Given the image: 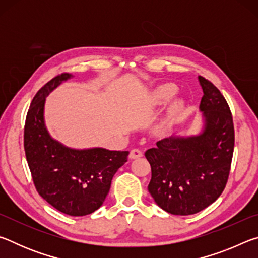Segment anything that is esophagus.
I'll return each instance as SVG.
<instances>
[{"mask_svg":"<svg viewBox=\"0 0 258 258\" xmlns=\"http://www.w3.org/2000/svg\"><path fill=\"white\" fill-rule=\"evenodd\" d=\"M140 157H142V151L139 150V149H132L130 152V158L131 159H137L140 158Z\"/></svg>","mask_w":258,"mask_h":258,"instance_id":"obj_1","label":"esophagus"}]
</instances>
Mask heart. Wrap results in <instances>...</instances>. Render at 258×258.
Instances as JSON below:
<instances>
[{"mask_svg": "<svg viewBox=\"0 0 258 258\" xmlns=\"http://www.w3.org/2000/svg\"><path fill=\"white\" fill-rule=\"evenodd\" d=\"M177 89L175 85L173 84H164L157 87V89L152 92L151 95V103L154 106H163L166 102H168L174 95L176 94ZM181 110V103L175 102L172 106L171 110H169V116L168 118H173L176 113Z\"/></svg>", "mask_w": 258, "mask_h": 258, "instance_id": "1", "label": "heart"}]
</instances>
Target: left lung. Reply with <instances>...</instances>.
Instances as JSON below:
<instances>
[{
  "instance_id": "obj_1",
  "label": "left lung",
  "mask_w": 258,
  "mask_h": 258,
  "mask_svg": "<svg viewBox=\"0 0 258 258\" xmlns=\"http://www.w3.org/2000/svg\"><path fill=\"white\" fill-rule=\"evenodd\" d=\"M204 128L195 137L160 140L146 151L151 166L148 190L173 215H192L220 197L228 182L234 148L232 113L220 90L199 76Z\"/></svg>"
}]
</instances>
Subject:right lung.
<instances>
[{
  "instance_id": "add662e5",
  "label": "right lung",
  "mask_w": 258,
  "mask_h": 258,
  "mask_svg": "<svg viewBox=\"0 0 258 258\" xmlns=\"http://www.w3.org/2000/svg\"><path fill=\"white\" fill-rule=\"evenodd\" d=\"M71 77L68 73L60 74L34 97L26 116L24 148L38 195L61 213L85 216L103 204L128 151L71 149L50 137L44 124L45 98Z\"/></svg>"
}]
</instances>
